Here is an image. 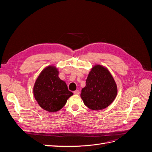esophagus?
Segmentation results:
<instances>
[{"mask_svg": "<svg viewBox=\"0 0 152 152\" xmlns=\"http://www.w3.org/2000/svg\"><path fill=\"white\" fill-rule=\"evenodd\" d=\"M73 93H74V94H76V95H78V94H79L80 91H79V90H76V91H73Z\"/></svg>", "mask_w": 152, "mask_h": 152, "instance_id": "obj_1", "label": "esophagus"}]
</instances>
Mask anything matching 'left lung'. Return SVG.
I'll use <instances>...</instances> for the list:
<instances>
[{
    "label": "left lung",
    "instance_id": "left-lung-1",
    "mask_svg": "<svg viewBox=\"0 0 152 152\" xmlns=\"http://www.w3.org/2000/svg\"><path fill=\"white\" fill-rule=\"evenodd\" d=\"M117 94V87L107 68L95 65L91 69L80 96L91 110H103L111 104Z\"/></svg>",
    "mask_w": 152,
    "mask_h": 152
}]
</instances>
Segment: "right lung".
<instances>
[{
    "mask_svg": "<svg viewBox=\"0 0 152 152\" xmlns=\"http://www.w3.org/2000/svg\"><path fill=\"white\" fill-rule=\"evenodd\" d=\"M58 69L49 66L40 73L34 87L35 99L41 108L49 112H57L73 95L66 83L59 79Z\"/></svg>",
    "mask_w": 152,
    "mask_h": 152,
    "instance_id": "add662e5",
    "label": "right lung"
}]
</instances>
